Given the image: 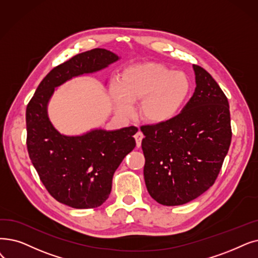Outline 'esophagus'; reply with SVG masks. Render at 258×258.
Here are the masks:
<instances>
[{"label":"esophagus","instance_id":"esophagus-1","mask_svg":"<svg viewBox=\"0 0 258 258\" xmlns=\"http://www.w3.org/2000/svg\"><path fill=\"white\" fill-rule=\"evenodd\" d=\"M142 138H143V134L139 131L135 134V139H136V144H137V148H140L141 145V141H142Z\"/></svg>","mask_w":258,"mask_h":258}]
</instances>
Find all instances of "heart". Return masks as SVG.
<instances>
[{
  "label": "heart",
  "instance_id": "1",
  "mask_svg": "<svg viewBox=\"0 0 258 258\" xmlns=\"http://www.w3.org/2000/svg\"><path fill=\"white\" fill-rule=\"evenodd\" d=\"M191 83L182 72H173L163 64L144 62L130 66L109 93L119 113L131 116L134 102L140 101L141 117L153 124L172 120L189 94Z\"/></svg>",
  "mask_w": 258,
  "mask_h": 258
}]
</instances>
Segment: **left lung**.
Returning a JSON list of instances; mask_svg holds the SVG:
<instances>
[{"instance_id":"left-lung-1","label":"left lung","mask_w":258,"mask_h":258,"mask_svg":"<svg viewBox=\"0 0 258 258\" xmlns=\"http://www.w3.org/2000/svg\"><path fill=\"white\" fill-rule=\"evenodd\" d=\"M193 70L195 92L181 113L141 126L145 185L163 206L189 203L214 184L231 143L226 95L203 67Z\"/></svg>"}]
</instances>
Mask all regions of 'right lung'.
I'll list each match as a JSON object with an SVG mask.
<instances>
[{
    "mask_svg": "<svg viewBox=\"0 0 258 258\" xmlns=\"http://www.w3.org/2000/svg\"><path fill=\"white\" fill-rule=\"evenodd\" d=\"M119 59L104 48L75 55L46 75L26 108L29 158L48 193L71 208H97L108 198L115 171L136 147L134 135L138 128H94L78 136L63 135L48 117V102L60 85L102 71Z\"/></svg>",
    "mask_w": 258,
    "mask_h": 258,
    "instance_id": "add662e5",
    "label": "right lung"
}]
</instances>
